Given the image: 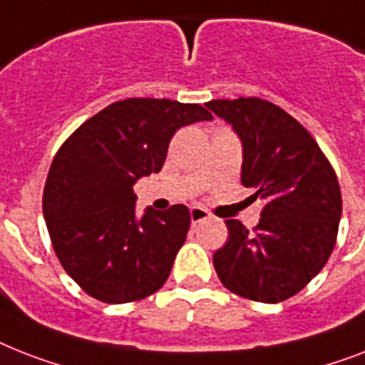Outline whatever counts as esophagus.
Segmentation results:
<instances>
[{
  "mask_svg": "<svg viewBox=\"0 0 365 365\" xmlns=\"http://www.w3.org/2000/svg\"><path fill=\"white\" fill-rule=\"evenodd\" d=\"M189 215H191L192 225H197V223H200V221H206V219H210L208 210L200 208V206H191V210H189Z\"/></svg>",
  "mask_w": 365,
  "mask_h": 365,
  "instance_id": "1",
  "label": "esophagus"
}]
</instances>
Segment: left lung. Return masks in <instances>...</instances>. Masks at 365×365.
Here are the masks:
<instances>
[{"label": "left lung", "mask_w": 365, "mask_h": 365, "mask_svg": "<svg viewBox=\"0 0 365 365\" xmlns=\"http://www.w3.org/2000/svg\"><path fill=\"white\" fill-rule=\"evenodd\" d=\"M206 106L240 136L242 183L264 200L253 230L225 221L229 240L213 253V268L234 294L264 304L287 300L324 268L336 245V173L306 127L274 103L240 97Z\"/></svg>", "instance_id": "8db88e82"}]
</instances>
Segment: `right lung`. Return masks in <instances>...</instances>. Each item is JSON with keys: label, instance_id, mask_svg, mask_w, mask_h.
<instances>
[{"label": "right lung", "instance_id": "1", "mask_svg": "<svg viewBox=\"0 0 365 365\" xmlns=\"http://www.w3.org/2000/svg\"><path fill=\"white\" fill-rule=\"evenodd\" d=\"M208 120L200 105L118 101L58 150L44 185V221L63 269L96 300L127 304L165 285L191 215L176 204L138 217L133 185L161 170L180 127Z\"/></svg>", "mask_w": 365, "mask_h": 365}]
</instances>
